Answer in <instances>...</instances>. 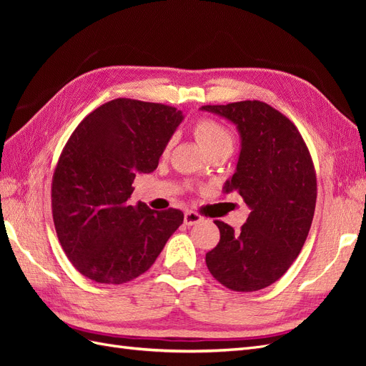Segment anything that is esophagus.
I'll list each match as a JSON object with an SVG mask.
<instances>
[{"instance_id":"obj_1","label":"esophagus","mask_w":366,"mask_h":366,"mask_svg":"<svg viewBox=\"0 0 366 366\" xmlns=\"http://www.w3.org/2000/svg\"><path fill=\"white\" fill-rule=\"evenodd\" d=\"M202 219H203V217L200 214L194 212V210H187V212H184V224L186 226H194L197 223H200Z\"/></svg>"}]
</instances>
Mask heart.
Returning a JSON list of instances; mask_svg holds the SVG:
<instances>
[{
    "mask_svg": "<svg viewBox=\"0 0 366 366\" xmlns=\"http://www.w3.org/2000/svg\"><path fill=\"white\" fill-rule=\"evenodd\" d=\"M194 136L209 154L219 149H232V136L229 129L214 119L203 117L197 120L194 125ZM171 148L172 139L164 143L163 156H168Z\"/></svg>",
    "mask_w": 366,
    "mask_h": 366,
    "instance_id": "heart-1",
    "label": "heart"
}]
</instances>
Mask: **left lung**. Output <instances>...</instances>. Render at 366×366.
I'll return each instance as SVG.
<instances>
[{"label":"left lung","mask_w":366,"mask_h":366,"mask_svg":"<svg viewBox=\"0 0 366 366\" xmlns=\"http://www.w3.org/2000/svg\"><path fill=\"white\" fill-rule=\"evenodd\" d=\"M234 122L241 136L237 171L226 192L250 207L235 232L215 219L218 244L206 253L214 278L234 292H257L290 269L308 237L317 183L313 159L293 122L261 101L204 105Z\"/></svg>","instance_id":"obj_1"}]
</instances>
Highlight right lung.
Segmentation results:
<instances>
[{"mask_svg":"<svg viewBox=\"0 0 366 366\" xmlns=\"http://www.w3.org/2000/svg\"><path fill=\"white\" fill-rule=\"evenodd\" d=\"M182 119L174 107L119 97L71 132L53 172L51 214L65 254L85 278L136 280L183 223L179 209L129 204L136 175L157 168Z\"/></svg>","mask_w":366,"mask_h":366,"instance_id":"right-lung-1","label":"right lung"}]
</instances>
